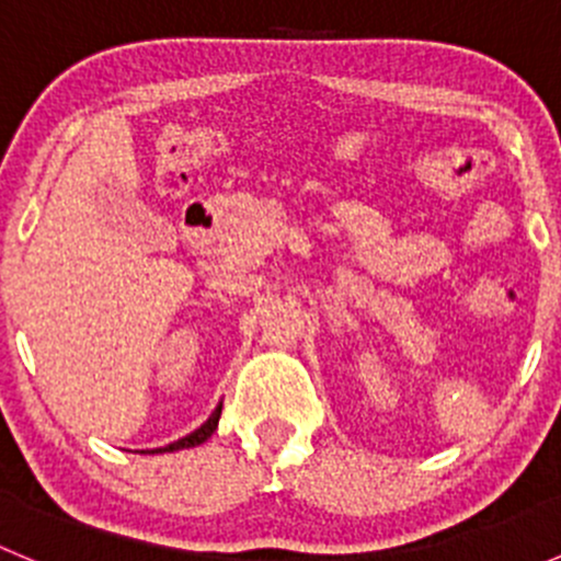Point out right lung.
Instances as JSON below:
<instances>
[{
    "mask_svg": "<svg viewBox=\"0 0 561 561\" xmlns=\"http://www.w3.org/2000/svg\"><path fill=\"white\" fill-rule=\"evenodd\" d=\"M219 415H222V404H219L217 410L211 412V417H208V421L203 423L201 428H195V432L186 434V437H181V439H175V443L165 445V448H154V450H149V454H173V450H184V448H195V445H203V443H206L208 437H211L214 432H217V426H219Z\"/></svg>",
    "mask_w": 561,
    "mask_h": 561,
    "instance_id": "obj_1",
    "label": "right lung"
}]
</instances>
